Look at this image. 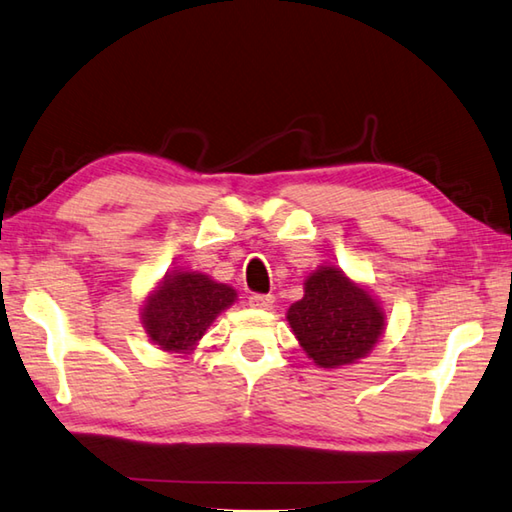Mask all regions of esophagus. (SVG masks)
I'll list each match as a JSON object with an SVG mask.
<instances>
[{
    "label": "esophagus",
    "instance_id": "obj_1",
    "mask_svg": "<svg viewBox=\"0 0 512 512\" xmlns=\"http://www.w3.org/2000/svg\"><path fill=\"white\" fill-rule=\"evenodd\" d=\"M275 302L273 295H264V293H253L248 297V304L253 306V309H271Z\"/></svg>",
    "mask_w": 512,
    "mask_h": 512
}]
</instances>
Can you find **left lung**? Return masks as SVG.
Segmentation results:
<instances>
[{"instance_id": "1", "label": "left lung", "mask_w": 512, "mask_h": 512, "mask_svg": "<svg viewBox=\"0 0 512 512\" xmlns=\"http://www.w3.org/2000/svg\"><path fill=\"white\" fill-rule=\"evenodd\" d=\"M286 320L306 356L324 369L365 358L385 329L380 304L336 266L309 275L304 297L288 309Z\"/></svg>"}]
</instances>
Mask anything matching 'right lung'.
<instances>
[{"instance_id": "right-lung-1", "label": "right lung", "mask_w": 512, "mask_h": 512, "mask_svg": "<svg viewBox=\"0 0 512 512\" xmlns=\"http://www.w3.org/2000/svg\"><path fill=\"white\" fill-rule=\"evenodd\" d=\"M235 300V288L217 284L203 273L165 275L145 300L143 327L163 351H192L217 315Z\"/></svg>"}]
</instances>
